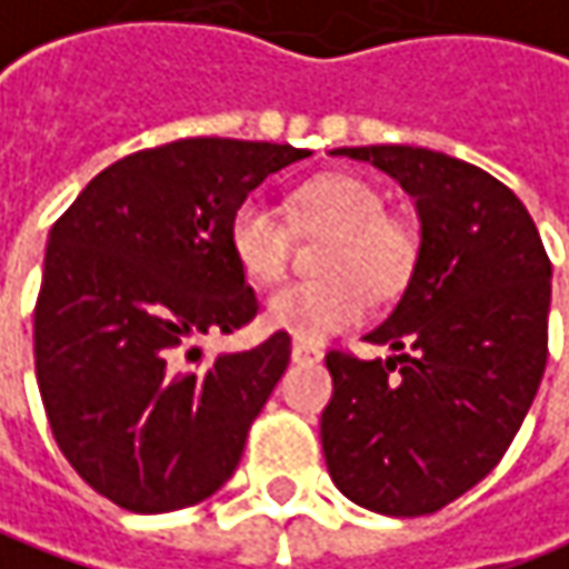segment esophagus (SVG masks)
I'll return each instance as SVG.
<instances>
[{
  "instance_id": "34e87169",
  "label": "esophagus",
  "mask_w": 569,
  "mask_h": 569,
  "mask_svg": "<svg viewBox=\"0 0 569 569\" xmlns=\"http://www.w3.org/2000/svg\"><path fill=\"white\" fill-rule=\"evenodd\" d=\"M318 359H321V347H315L311 340L292 343V362H318Z\"/></svg>"
}]
</instances>
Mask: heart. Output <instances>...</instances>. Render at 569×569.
I'll return each mask as SVG.
<instances>
[{"instance_id": "b5f03b06", "label": "heart", "mask_w": 569, "mask_h": 569, "mask_svg": "<svg viewBox=\"0 0 569 569\" xmlns=\"http://www.w3.org/2000/svg\"><path fill=\"white\" fill-rule=\"evenodd\" d=\"M292 232L331 236L321 280L280 286L263 321L299 340H325L357 325L369 306L398 299L420 267L423 241L408 219L388 216L385 193L353 174L315 178L289 197V219L267 197H244L229 219V248L254 283H273L289 267Z\"/></svg>"}]
</instances>
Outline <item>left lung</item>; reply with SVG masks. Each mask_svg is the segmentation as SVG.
Returning <instances> with one entry per match:
<instances>
[{
	"label": "left lung",
	"mask_w": 569,
	"mask_h": 569,
	"mask_svg": "<svg viewBox=\"0 0 569 569\" xmlns=\"http://www.w3.org/2000/svg\"><path fill=\"white\" fill-rule=\"evenodd\" d=\"M417 200L413 283L376 331L395 357L328 350L321 449L340 493L385 516H430L483 481L529 413L548 362L551 258L522 200L478 164L357 146Z\"/></svg>",
	"instance_id": "1"
}]
</instances>
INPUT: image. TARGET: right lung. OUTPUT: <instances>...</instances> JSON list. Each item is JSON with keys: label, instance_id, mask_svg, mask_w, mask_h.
Masks as SVG:
<instances>
[{"label": "right lung", "instance_id": "1", "mask_svg": "<svg viewBox=\"0 0 569 569\" xmlns=\"http://www.w3.org/2000/svg\"><path fill=\"white\" fill-rule=\"evenodd\" d=\"M309 149L174 139L113 161L50 229L34 369L76 475L130 512L207 500L289 366V333L207 359L197 340L258 315L229 248L254 187Z\"/></svg>", "mask_w": 569, "mask_h": 569}]
</instances>
